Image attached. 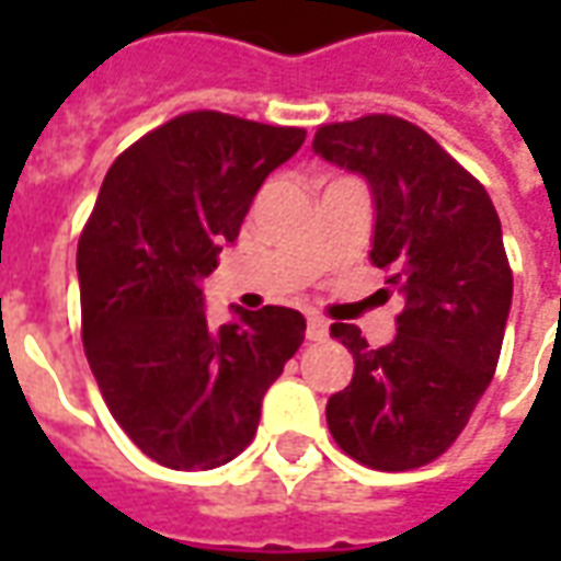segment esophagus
<instances>
[{"label":"esophagus","mask_w":561,"mask_h":561,"mask_svg":"<svg viewBox=\"0 0 561 561\" xmlns=\"http://www.w3.org/2000/svg\"><path fill=\"white\" fill-rule=\"evenodd\" d=\"M306 336L312 342H324L330 336V324L324 318L309 316V321H306Z\"/></svg>","instance_id":"obj_1"}]
</instances>
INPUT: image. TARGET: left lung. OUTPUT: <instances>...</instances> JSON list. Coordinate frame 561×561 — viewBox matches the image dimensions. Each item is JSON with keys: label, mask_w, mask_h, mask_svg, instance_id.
I'll use <instances>...</instances> for the list:
<instances>
[{"label": "left lung", "mask_w": 561, "mask_h": 561, "mask_svg": "<svg viewBox=\"0 0 561 561\" xmlns=\"http://www.w3.org/2000/svg\"><path fill=\"white\" fill-rule=\"evenodd\" d=\"M316 156L360 173L373 195V264L405 297L397 336L369 348L354 324L352 385L328 400L336 445L378 471L417 469L457 442L493 381L514 276L483 185L423 128L373 114L318 128Z\"/></svg>", "instance_id": "left-lung-1"}]
</instances>
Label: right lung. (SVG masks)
<instances>
[{"label":"right lung","mask_w":561,"mask_h":561,"mask_svg":"<svg viewBox=\"0 0 561 561\" xmlns=\"http://www.w3.org/2000/svg\"><path fill=\"white\" fill-rule=\"evenodd\" d=\"M304 128L195 111L111 164L78 243L83 348L107 409L168 469L207 471L255 438L261 400L306 333L288 306L207 321L204 279Z\"/></svg>","instance_id":"add662e5"}]
</instances>
